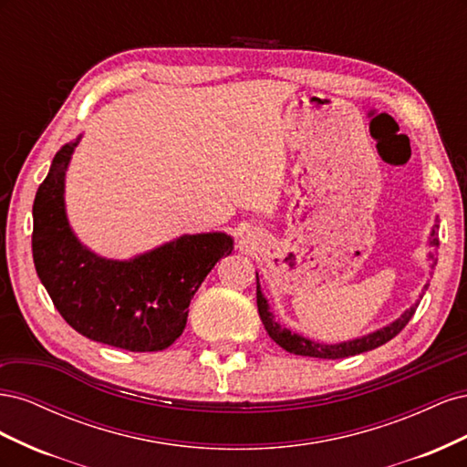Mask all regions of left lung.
I'll list each match as a JSON object with an SVG mask.
<instances>
[{
	"instance_id": "8db88e82",
	"label": "left lung",
	"mask_w": 467,
	"mask_h": 467,
	"mask_svg": "<svg viewBox=\"0 0 467 467\" xmlns=\"http://www.w3.org/2000/svg\"><path fill=\"white\" fill-rule=\"evenodd\" d=\"M438 223L432 225V232H431V245L438 247ZM431 259H434V255H431ZM436 263H432L434 266ZM427 288V286H425ZM419 304H415L413 307H409L407 312L400 317L395 319L393 323L386 325L384 329H378L370 335H364L360 338H352V341H345V343H338V345H323V343H316L312 338H306L298 333H292L290 329L282 327L280 323L275 321V316L271 314V307H268V302L261 292V285H259V275H257V307H259V316L261 321L265 325V329L268 333V337L273 338V341L282 347L285 350L292 352V355H300V357H314V358H347V357H355L360 355V352L366 350H372L379 345H384L391 338L398 335L405 325L409 323V319L413 317L415 309Z\"/></svg>"
}]
</instances>
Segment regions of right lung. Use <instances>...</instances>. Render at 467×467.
I'll use <instances>...</instances> for the list:
<instances>
[{
	"instance_id": "obj_1",
	"label": "right lung",
	"mask_w": 467,
	"mask_h": 467,
	"mask_svg": "<svg viewBox=\"0 0 467 467\" xmlns=\"http://www.w3.org/2000/svg\"><path fill=\"white\" fill-rule=\"evenodd\" d=\"M54 155L33 204V259L56 309L91 341L132 352L173 345L187 325L189 304L234 239L212 232L181 235L129 261L95 255L66 218L64 181L76 146Z\"/></svg>"
}]
</instances>
